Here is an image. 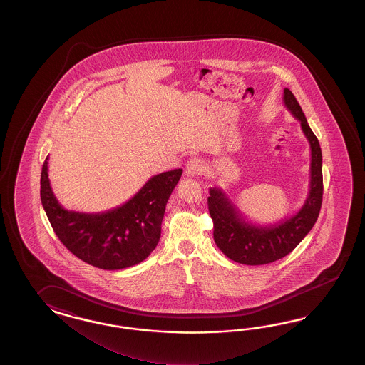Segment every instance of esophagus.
<instances>
[{
    "mask_svg": "<svg viewBox=\"0 0 365 365\" xmlns=\"http://www.w3.org/2000/svg\"><path fill=\"white\" fill-rule=\"evenodd\" d=\"M205 170V162L200 158H193L186 164V172L189 176H198Z\"/></svg>",
    "mask_w": 365,
    "mask_h": 365,
    "instance_id": "34e87169",
    "label": "esophagus"
}]
</instances>
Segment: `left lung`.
<instances>
[{"instance_id":"8db88e82","label":"left lung","mask_w":365,"mask_h":365,"mask_svg":"<svg viewBox=\"0 0 365 365\" xmlns=\"http://www.w3.org/2000/svg\"><path fill=\"white\" fill-rule=\"evenodd\" d=\"M283 103L289 113L300 121L310 148L309 190L302 209L274 225L253 223L219 187H210L207 198L214 223V240L225 256L237 264H266L291 253L309 233L317 220L322 203V153L319 142L308 125L303 109L288 88Z\"/></svg>"}]
</instances>
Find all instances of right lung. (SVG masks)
Returning a JSON list of instances; mask_svg holds the SVG:
<instances>
[{"label":"right lung","mask_w":365,"mask_h":365,"mask_svg":"<svg viewBox=\"0 0 365 365\" xmlns=\"http://www.w3.org/2000/svg\"><path fill=\"white\" fill-rule=\"evenodd\" d=\"M48 158L41 168L40 198L57 237L86 264L120 270L140 264L156 248L165 205L182 170L153 176L129 201L104 212L62 207L48 179Z\"/></svg>","instance_id":"add662e5"}]
</instances>
